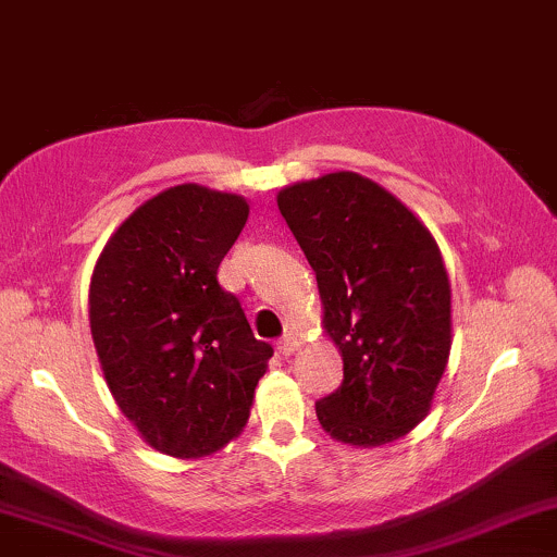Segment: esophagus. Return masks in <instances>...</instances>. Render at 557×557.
I'll return each mask as SVG.
<instances>
[{"instance_id":"1","label":"esophagus","mask_w":557,"mask_h":557,"mask_svg":"<svg viewBox=\"0 0 557 557\" xmlns=\"http://www.w3.org/2000/svg\"><path fill=\"white\" fill-rule=\"evenodd\" d=\"M277 348H280V351L285 354V357H290V354L296 351V348H298V338H296V335H293V333H285L283 338H280Z\"/></svg>"}]
</instances>
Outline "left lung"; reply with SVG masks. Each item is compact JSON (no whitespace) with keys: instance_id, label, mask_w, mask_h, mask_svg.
<instances>
[{"instance_id":"1","label":"left lung","mask_w":557,"mask_h":557,"mask_svg":"<svg viewBox=\"0 0 557 557\" xmlns=\"http://www.w3.org/2000/svg\"><path fill=\"white\" fill-rule=\"evenodd\" d=\"M317 274L322 327L344 357V383L317 401L322 431L348 447H383L431 412L449 362L451 288L431 230L386 187L354 171L277 193Z\"/></svg>"}]
</instances>
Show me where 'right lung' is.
I'll return each instance as SVG.
<instances>
[{
  "instance_id": "add662e5",
  "label": "right lung",
  "mask_w": 557,
  "mask_h": 557,
  "mask_svg": "<svg viewBox=\"0 0 557 557\" xmlns=\"http://www.w3.org/2000/svg\"><path fill=\"white\" fill-rule=\"evenodd\" d=\"M248 211L243 195L169 187L119 224L91 272L89 327L110 394L143 442L176 460L240 436L272 357L216 280Z\"/></svg>"
}]
</instances>
